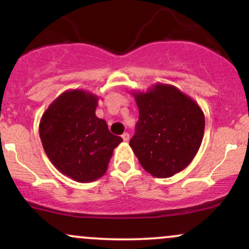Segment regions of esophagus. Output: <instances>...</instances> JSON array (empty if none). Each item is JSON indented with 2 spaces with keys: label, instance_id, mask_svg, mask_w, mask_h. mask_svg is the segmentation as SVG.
<instances>
[{
  "label": "esophagus",
  "instance_id": "esophagus-1",
  "mask_svg": "<svg viewBox=\"0 0 249 249\" xmlns=\"http://www.w3.org/2000/svg\"><path fill=\"white\" fill-rule=\"evenodd\" d=\"M122 138H123V141H124V142H128V141H130V134H128L127 132H125L122 136Z\"/></svg>",
  "mask_w": 249,
  "mask_h": 249
}]
</instances>
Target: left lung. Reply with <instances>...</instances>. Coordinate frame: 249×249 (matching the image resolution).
Masks as SVG:
<instances>
[{
	"mask_svg": "<svg viewBox=\"0 0 249 249\" xmlns=\"http://www.w3.org/2000/svg\"><path fill=\"white\" fill-rule=\"evenodd\" d=\"M132 95L139 121L130 146L144 170L156 178H168L186 168L204 137L205 116L198 103L162 83Z\"/></svg>",
	"mask_w": 249,
	"mask_h": 249,
	"instance_id": "left-lung-1",
	"label": "left lung"
}]
</instances>
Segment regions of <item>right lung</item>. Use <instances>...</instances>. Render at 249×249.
<instances>
[{
	"label": "right lung",
	"mask_w": 249,
	"mask_h": 249,
	"mask_svg": "<svg viewBox=\"0 0 249 249\" xmlns=\"http://www.w3.org/2000/svg\"><path fill=\"white\" fill-rule=\"evenodd\" d=\"M98 97L85 90H68L43 113L39 137L48 158L59 172L78 182H90L107 172L113 150L123 142L96 116Z\"/></svg>",
	"instance_id": "1"
}]
</instances>
